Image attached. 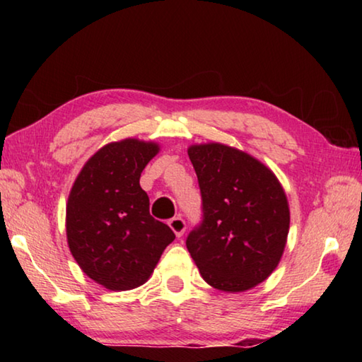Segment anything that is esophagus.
<instances>
[{"label":"esophagus","mask_w":362,"mask_h":362,"mask_svg":"<svg viewBox=\"0 0 362 362\" xmlns=\"http://www.w3.org/2000/svg\"><path fill=\"white\" fill-rule=\"evenodd\" d=\"M169 226H170V230H173V231L175 233L177 238H180V236L183 235V233H185V228H187L185 220H183L182 217L170 218V220H169Z\"/></svg>","instance_id":"obj_1"}]
</instances>
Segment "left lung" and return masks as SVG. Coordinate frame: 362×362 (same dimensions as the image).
<instances>
[{
    "label": "left lung",
    "mask_w": 362,
    "mask_h": 362,
    "mask_svg": "<svg viewBox=\"0 0 362 362\" xmlns=\"http://www.w3.org/2000/svg\"><path fill=\"white\" fill-rule=\"evenodd\" d=\"M188 156L203 198V223L188 235V252L214 289H252L284 254L291 223L284 188L272 169L235 146L196 144Z\"/></svg>",
    "instance_id": "1"
}]
</instances>
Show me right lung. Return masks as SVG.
<instances>
[{"label": "right lung", "instance_id": "add662e5", "mask_svg": "<svg viewBox=\"0 0 362 362\" xmlns=\"http://www.w3.org/2000/svg\"><path fill=\"white\" fill-rule=\"evenodd\" d=\"M159 145L124 139L102 146L79 170L66 203V241L86 276L108 291L145 284L174 231L150 216L140 174Z\"/></svg>", "mask_w": 362, "mask_h": 362}]
</instances>
